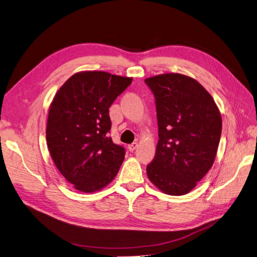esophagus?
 I'll return each instance as SVG.
<instances>
[{"mask_svg": "<svg viewBox=\"0 0 257 257\" xmlns=\"http://www.w3.org/2000/svg\"><path fill=\"white\" fill-rule=\"evenodd\" d=\"M137 148H138V143H133V144H131V145L128 146V150L133 152L134 150L137 149Z\"/></svg>", "mask_w": 257, "mask_h": 257, "instance_id": "1", "label": "esophagus"}]
</instances>
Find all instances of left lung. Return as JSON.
Returning a JSON list of instances; mask_svg holds the SVG:
<instances>
[{"instance_id": "obj_1", "label": "left lung", "mask_w": 257, "mask_h": 257, "mask_svg": "<svg viewBox=\"0 0 257 257\" xmlns=\"http://www.w3.org/2000/svg\"><path fill=\"white\" fill-rule=\"evenodd\" d=\"M145 81L155 97L159 125L148 178L163 193L184 195L213 165L222 132L221 112L210 93L190 76L167 73Z\"/></svg>"}]
</instances>
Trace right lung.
Returning a JSON list of instances; mask_svg holds the SVG:
<instances>
[{
    "label": "right lung",
    "mask_w": 257,
    "mask_h": 257,
    "mask_svg": "<svg viewBox=\"0 0 257 257\" xmlns=\"http://www.w3.org/2000/svg\"><path fill=\"white\" fill-rule=\"evenodd\" d=\"M132 80L83 71L69 77L54 95L46 139L54 165L76 190L99 191L118 174L125 151L108 136L109 107Z\"/></svg>",
    "instance_id": "add662e5"
}]
</instances>
